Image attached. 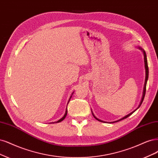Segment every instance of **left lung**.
<instances>
[{"label": "left lung", "instance_id": "8db88e82", "mask_svg": "<svg viewBox=\"0 0 158 158\" xmlns=\"http://www.w3.org/2000/svg\"><path fill=\"white\" fill-rule=\"evenodd\" d=\"M137 48H139V50H140L141 51L143 52V55H144V67H145V72H146V76H145V81H144V87H143V95H142V97H141V100H140V103H139V106H138V107L136 108L135 110H134L133 112H131V113H129V114H128L127 115H126V116H123V118H120L119 119H118V120H116V121H114V122H105V121H102V120H101V119H99V118H97L95 115H94V112H92V110H91V112H92V114H93V116H94V117L97 119V120H98V121H99V122H103V123H115V122H119V121H121V120H122V119H126V118H127V117H129V116H131V114L133 113V112H135L136 110H137L138 108L140 106V105H141V104H142V102H143V100H144V96H145V93H146V84H147V81H148V62H147V58H146V52H145V51L143 50V49L142 48H140V47H138Z\"/></svg>", "mask_w": 158, "mask_h": 158}]
</instances>
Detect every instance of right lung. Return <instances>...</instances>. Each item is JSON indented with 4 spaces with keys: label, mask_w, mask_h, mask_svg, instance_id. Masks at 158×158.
Returning <instances> with one entry per match:
<instances>
[{
    "label": "right lung",
    "mask_w": 158,
    "mask_h": 158,
    "mask_svg": "<svg viewBox=\"0 0 158 158\" xmlns=\"http://www.w3.org/2000/svg\"><path fill=\"white\" fill-rule=\"evenodd\" d=\"M74 94V92H73L72 93V95H70V98H69V101H68V102H67V105H68V104H69V101H70V99H71V97H72V95H73V94ZM67 108H66V110H65V112H64V116L60 119H59V120H57V122H52L53 123H59V122H62L63 119L65 118V117H66V116H67Z\"/></svg>",
    "instance_id": "add662e5"
}]
</instances>
